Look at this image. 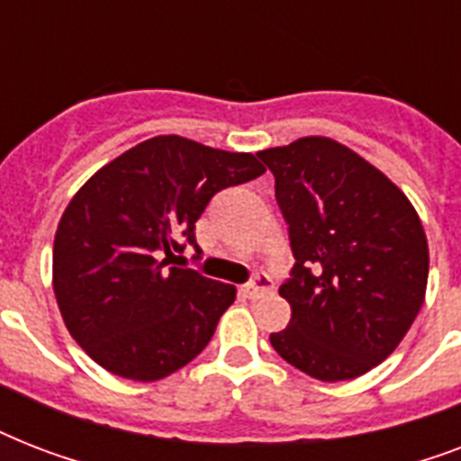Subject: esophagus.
<instances>
[{"instance_id":"34e87169","label":"esophagus","mask_w":461,"mask_h":461,"mask_svg":"<svg viewBox=\"0 0 461 461\" xmlns=\"http://www.w3.org/2000/svg\"><path fill=\"white\" fill-rule=\"evenodd\" d=\"M273 289V282H270V277L267 275H256L249 285H244L241 287V294L246 296V299H260L263 294H267Z\"/></svg>"}]
</instances>
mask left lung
I'll return each instance as SVG.
<instances>
[{"label": "left lung", "mask_w": 461, "mask_h": 461, "mask_svg": "<svg viewBox=\"0 0 461 461\" xmlns=\"http://www.w3.org/2000/svg\"><path fill=\"white\" fill-rule=\"evenodd\" d=\"M289 224L292 321L270 344L311 378L337 383L385 361L421 311L429 241L409 198L351 148L306 136L260 150Z\"/></svg>", "instance_id": "1"}]
</instances>
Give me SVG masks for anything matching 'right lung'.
<instances>
[{
    "instance_id": "add662e5",
    "label": "right lung",
    "mask_w": 461,
    "mask_h": 461,
    "mask_svg": "<svg viewBox=\"0 0 461 461\" xmlns=\"http://www.w3.org/2000/svg\"><path fill=\"white\" fill-rule=\"evenodd\" d=\"M263 172L251 153L155 136L76 191L54 234L52 287L64 325L95 364L153 383L208 347L237 289L169 266L195 246L210 198Z\"/></svg>"
}]
</instances>
